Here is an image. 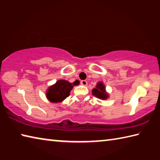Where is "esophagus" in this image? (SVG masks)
<instances>
[{
	"mask_svg": "<svg viewBox=\"0 0 160 160\" xmlns=\"http://www.w3.org/2000/svg\"><path fill=\"white\" fill-rule=\"evenodd\" d=\"M80 84H81V85H82L85 86V85H88V82H87L86 80H81Z\"/></svg>",
	"mask_w": 160,
	"mask_h": 160,
	"instance_id": "obj_1",
	"label": "esophagus"
}]
</instances>
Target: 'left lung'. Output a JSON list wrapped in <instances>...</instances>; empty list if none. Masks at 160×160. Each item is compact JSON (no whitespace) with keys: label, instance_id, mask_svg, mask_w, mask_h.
Segmentation results:
<instances>
[{"label":"left lung","instance_id":"1","mask_svg":"<svg viewBox=\"0 0 160 160\" xmlns=\"http://www.w3.org/2000/svg\"><path fill=\"white\" fill-rule=\"evenodd\" d=\"M92 94L96 97L97 98L102 99V100H106L109 98V93L107 92L106 91V87H105L104 84L102 82H98L97 84L92 90Z\"/></svg>","mask_w":160,"mask_h":160}]
</instances>
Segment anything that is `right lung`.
<instances>
[{
    "label": "right lung",
    "mask_w": 160,
    "mask_h": 160,
    "mask_svg": "<svg viewBox=\"0 0 160 160\" xmlns=\"http://www.w3.org/2000/svg\"><path fill=\"white\" fill-rule=\"evenodd\" d=\"M79 84V80H75L71 83L66 80H59L53 85L48 87L46 92V97L51 103L62 102L70 95V92L73 86Z\"/></svg>",
    "instance_id": "add662e5"
}]
</instances>
